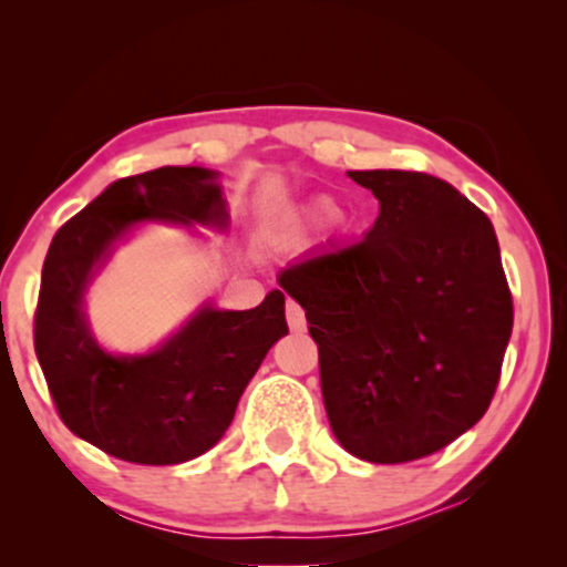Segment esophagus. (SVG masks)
Instances as JSON below:
<instances>
[{"instance_id":"34e87169","label":"esophagus","mask_w":567,"mask_h":567,"mask_svg":"<svg viewBox=\"0 0 567 567\" xmlns=\"http://www.w3.org/2000/svg\"><path fill=\"white\" fill-rule=\"evenodd\" d=\"M286 320H289V328L293 332H301L307 328V320H305V309H301L297 301H286Z\"/></svg>"}]
</instances>
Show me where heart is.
Returning a JSON list of instances; mask_svg holds the SVG:
<instances>
[{
	"instance_id": "b5f03b06",
	"label": "heart",
	"mask_w": 567,
	"mask_h": 567,
	"mask_svg": "<svg viewBox=\"0 0 567 567\" xmlns=\"http://www.w3.org/2000/svg\"><path fill=\"white\" fill-rule=\"evenodd\" d=\"M320 208H322V204H320Z\"/></svg>"
}]
</instances>
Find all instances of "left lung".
Masks as SVG:
<instances>
[{
    "label": "left lung",
    "instance_id": "left-lung-1",
    "mask_svg": "<svg viewBox=\"0 0 567 567\" xmlns=\"http://www.w3.org/2000/svg\"><path fill=\"white\" fill-rule=\"evenodd\" d=\"M379 200L361 243L286 268L320 348L330 429L374 464L470 431L501 379L514 305L493 224L454 185L408 169L348 173Z\"/></svg>",
    "mask_w": 567,
    "mask_h": 567
}]
</instances>
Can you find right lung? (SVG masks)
I'll return each instance as SVG.
<instances>
[{
  "label": "right lung",
  "mask_w": 567,
  "mask_h": 567,
  "mask_svg": "<svg viewBox=\"0 0 567 567\" xmlns=\"http://www.w3.org/2000/svg\"><path fill=\"white\" fill-rule=\"evenodd\" d=\"M227 229L219 173L159 167L121 177L49 247L35 309V355L66 429L115 460L181 464L208 452L270 346L289 332L284 293L231 312L206 301L150 353H111L92 336L84 293L115 245L142 224Z\"/></svg>",
  "instance_id": "obj_1"
}]
</instances>
